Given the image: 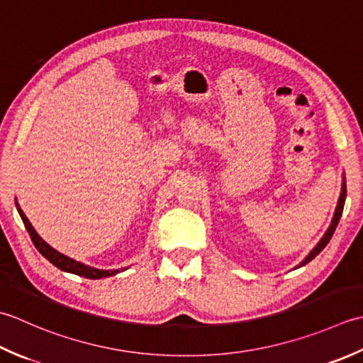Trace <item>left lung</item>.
Returning <instances> with one entry per match:
<instances>
[{
    "label": "left lung",
    "instance_id": "left-lung-1",
    "mask_svg": "<svg viewBox=\"0 0 363 363\" xmlns=\"http://www.w3.org/2000/svg\"><path fill=\"white\" fill-rule=\"evenodd\" d=\"M345 199H346V183H343V188H342V194H340V199H338V205H337V210H335V214H334V219H332V224H330V227L328 228V232H326V235L323 236L321 238V241L316 244V247L312 250V252L308 254V257L306 258L304 262H302L298 268H301V266H304V264H307L308 262H312L313 258L321 252V250L328 246V242L330 241V238H332V235H334V232H335V228H337V225H338V220H340V218H342V213H343V206H345Z\"/></svg>",
    "mask_w": 363,
    "mask_h": 363
}]
</instances>
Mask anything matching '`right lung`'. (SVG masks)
<instances>
[{
    "instance_id": "1",
    "label": "right lung",
    "mask_w": 363,
    "mask_h": 363,
    "mask_svg": "<svg viewBox=\"0 0 363 363\" xmlns=\"http://www.w3.org/2000/svg\"><path fill=\"white\" fill-rule=\"evenodd\" d=\"M18 208V205H17ZM18 213L21 216V220H23V224L26 227V230L29 233V236H31V240L34 242L35 249L39 250V252L47 258V260L50 263H53L56 268L62 269V271H67V272H72V274H77V276H81V277H86V279H101V277H109L113 274H117L119 272V269H114V271H103V269H95V268H91V266H86L83 263L79 262H75L72 260V258L62 255L61 252H57V250H55L51 246H48V244L43 241L39 235L35 233V230L33 228L31 223H29L28 218L25 216V213L21 211L18 208Z\"/></svg>"
}]
</instances>
